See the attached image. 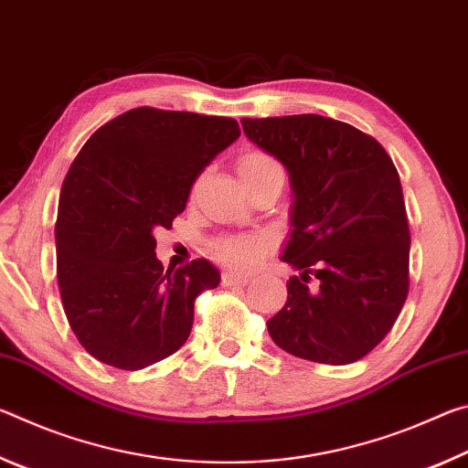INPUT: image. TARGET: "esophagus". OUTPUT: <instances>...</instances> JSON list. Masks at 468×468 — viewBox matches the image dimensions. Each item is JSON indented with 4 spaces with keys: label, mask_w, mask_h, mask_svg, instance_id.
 Wrapping results in <instances>:
<instances>
[{
    "label": "esophagus",
    "mask_w": 468,
    "mask_h": 468,
    "mask_svg": "<svg viewBox=\"0 0 468 468\" xmlns=\"http://www.w3.org/2000/svg\"><path fill=\"white\" fill-rule=\"evenodd\" d=\"M248 284V276L225 272L223 274V287H245Z\"/></svg>",
    "instance_id": "1"
}]
</instances>
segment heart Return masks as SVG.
I'll list each match as a JSON object with an SVG mask.
<instances>
[{
	"instance_id": "b5f03b06",
	"label": "heart",
	"mask_w": 468,
	"mask_h": 468,
	"mask_svg": "<svg viewBox=\"0 0 468 468\" xmlns=\"http://www.w3.org/2000/svg\"><path fill=\"white\" fill-rule=\"evenodd\" d=\"M279 169L271 156L264 153H258V150H251V153H245L239 163H237V171H239L241 181L253 179L262 173ZM268 250V239L262 235H235V237H223V239L215 241L212 245V251L220 260V262L227 264L233 271L245 272L250 268L256 266Z\"/></svg>"
}]
</instances>
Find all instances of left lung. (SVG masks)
<instances>
[{"instance_id":"left-lung-1","label":"left lung","mask_w":468,"mask_h":468,"mask_svg":"<svg viewBox=\"0 0 468 468\" xmlns=\"http://www.w3.org/2000/svg\"><path fill=\"white\" fill-rule=\"evenodd\" d=\"M284 165L291 235L287 303L268 335L295 357L346 366L382 343L409 292V220L400 177L379 142L322 115L241 120ZM318 278L312 288L309 281Z\"/></svg>"}]
</instances>
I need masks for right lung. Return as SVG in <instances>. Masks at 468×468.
I'll list each match as a JSON object with an SVG mask.
<instances>
[{
  "instance_id": "obj_1",
  "label": "right lung",
  "mask_w": 468,
  "mask_h": 468,
  "mask_svg": "<svg viewBox=\"0 0 468 468\" xmlns=\"http://www.w3.org/2000/svg\"><path fill=\"white\" fill-rule=\"evenodd\" d=\"M229 117L138 107L92 133L59 194L61 303L94 359L136 371L169 357L194 324V299L220 274L208 260L163 268L156 229L186 210L194 181L239 138Z\"/></svg>"
}]
</instances>
